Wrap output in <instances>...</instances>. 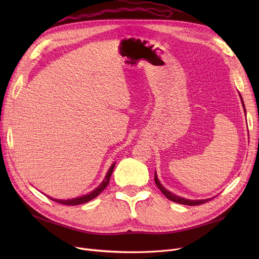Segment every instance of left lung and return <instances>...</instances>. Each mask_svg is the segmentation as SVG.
Wrapping results in <instances>:
<instances>
[{"mask_svg":"<svg viewBox=\"0 0 259 259\" xmlns=\"http://www.w3.org/2000/svg\"><path fill=\"white\" fill-rule=\"evenodd\" d=\"M242 101V99H241ZM242 105H243V102H242ZM244 107V105H243ZM244 111H246V109H244ZM154 182L157 186V188L160 190V191L162 192V194H164L168 199L172 200V201H175V202H179V203H182V205H186V206H198V205H201V203H205L207 201H209L210 199H199V200H191V199H186V198H183V197H180L178 195H174L172 194L170 191H168L167 189H165L164 187L161 186V184L159 183V181L157 180V176H156V173H155V176H154ZM212 199V198H211Z\"/></svg>","mask_w":259,"mask_h":259,"instance_id":"8db88e82","label":"left lung"}]
</instances>
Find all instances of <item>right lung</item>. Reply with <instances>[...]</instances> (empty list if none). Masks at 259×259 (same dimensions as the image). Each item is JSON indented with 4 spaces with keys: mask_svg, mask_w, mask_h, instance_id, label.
Here are the masks:
<instances>
[{
    "mask_svg": "<svg viewBox=\"0 0 259 259\" xmlns=\"http://www.w3.org/2000/svg\"><path fill=\"white\" fill-rule=\"evenodd\" d=\"M114 166H115V164H113V165L110 167V169H109V171H108V173H107V175H106V178H105L104 182H103L97 189H95L94 191H92L91 193H89V194H87V195H85V196H80V197H77V198L67 199V200L53 199V198H50V197H49V198L52 199V200H54L56 202L63 203V205H65V206H76V205H80V203L88 202V201H90L91 199L97 197L102 191H104V190L106 189V187H107L108 184H109V181H110V178H111V174H112V172H113Z\"/></svg>",
    "mask_w": 259,
    "mask_h": 259,
    "instance_id": "1",
    "label": "right lung"
}]
</instances>
